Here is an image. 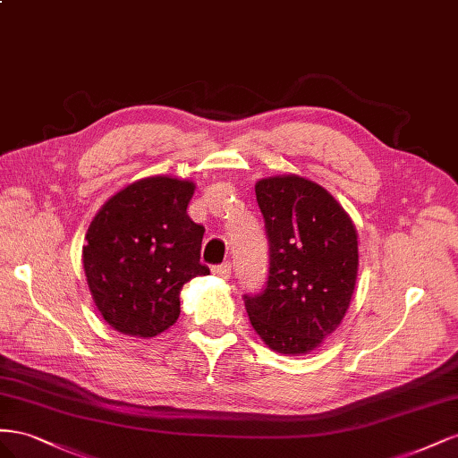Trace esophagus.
I'll return each mask as SVG.
<instances>
[{"instance_id": "esophagus-1", "label": "esophagus", "mask_w": 458, "mask_h": 458, "mask_svg": "<svg viewBox=\"0 0 458 458\" xmlns=\"http://www.w3.org/2000/svg\"><path fill=\"white\" fill-rule=\"evenodd\" d=\"M230 272H232V267H230V263H226V265H218V267H213V274H215V276L222 278V280H228V278H230Z\"/></svg>"}]
</instances>
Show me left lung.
<instances>
[{"label": "left lung", "instance_id": "obj_1", "mask_svg": "<svg viewBox=\"0 0 458 458\" xmlns=\"http://www.w3.org/2000/svg\"><path fill=\"white\" fill-rule=\"evenodd\" d=\"M255 195L270 243L263 293L245 295L259 337L282 355H305L342 324L359 270V236L345 208L317 182L268 176Z\"/></svg>", "mask_w": 458, "mask_h": 458}]
</instances>
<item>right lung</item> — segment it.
Listing matches in <instances>:
<instances>
[{
    "mask_svg": "<svg viewBox=\"0 0 458 458\" xmlns=\"http://www.w3.org/2000/svg\"><path fill=\"white\" fill-rule=\"evenodd\" d=\"M191 180L149 176L116 191L89 222L82 263L96 309L113 330L155 337L180 317V290L207 276L205 228L186 208Z\"/></svg>",
    "mask_w": 458,
    "mask_h": 458,
    "instance_id": "obj_1",
    "label": "right lung"
}]
</instances>
